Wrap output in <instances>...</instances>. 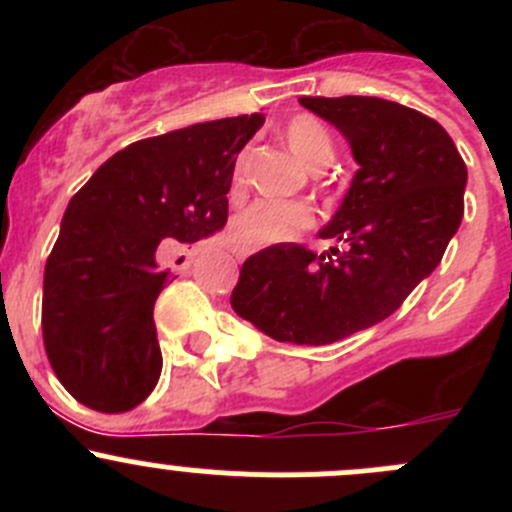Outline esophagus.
<instances>
[{"instance_id":"1","label":"esophagus","mask_w":512,"mask_h":512,"mask_svg":"<svg viewBox=\"0 0 512 512\" xmlns=\"http://www.w3.org/2000/svg\"><path fill=\"white\" fill-rule=\"evenodd\" d=\"M232 255H235L237 260H242V257L250 255V250H245V247H232Z\"/></svg>"}]
</instances>
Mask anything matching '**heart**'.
<instances>
[{"instance_id":"heart-1","label":"heart","mask_w":512,"mask_h":512,"mask_svg":"<svg viewBox=\"0 0 512 512\" xmlns=\"http://www.w3.org/2000/svg\"><path fill=\"white\" fill-rule=\"evenodd\" d=\"M285 143L289 151L302 160L307 168L322 170L334 158V141L327 128L312 116H294L287 123ZM242 185V158H237L232 168V190H240ZM312 210L302 203H289V200H257L250 208L242 210L232 223V235L245 247H267L277 242H287L297 237L299 232L312 225Z\"/></svg>"}]
</instances>
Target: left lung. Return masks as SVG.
<instances>
[{"instance_id":"1","label":"left lung","mask_w":512,"mask_h":512,"mask_svg":"<svg viewBox=\"0 0 512 512\" xmlns=\"http://www.w3.org/2000/svg\"><path fill=\"white\" fill-rule=\"evenodd\" d=\"M359 163L317 255L280 242L247 257L230 304L277 342H339L394 314L441 262L463 220L468 170L443 126L376 96H302Z\"/></svg>"}]
</instances>
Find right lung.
Here are the masks:
<instances>
[{
  "label": "right lung",
  "instance_id": "right-lung-1",
  "mask_svg": "<svg viewBox=\"0 0 512 512\" xmlns=\"http://www.w3.org/2000/svg\"><path fill=\"white\" fill-rule=\"evenodd\" d=\"M262 113L195 123L131 143L69 200L46 260L41 329L56 379L89 409L131 411L156 389L153 304L170 280L168 240L223 230L237 153Z\"/></svg>",
  "mask_w": 512,
  "mask_h": 512
}]
</instances>
